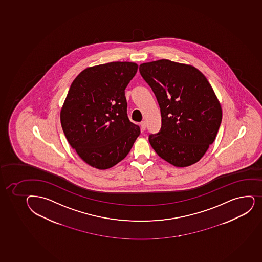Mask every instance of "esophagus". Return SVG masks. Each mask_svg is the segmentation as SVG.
Masks as SVG:
<instances>
[{
  "mask_svg": "<svg viewBox=\"0 0 262 262\" xmlns=\"http://www.w3.org/2000/svg\"><path fill=\"white\" fill-rule=\"evenodd\" d=\"M140 127H141V129H142V130H144V129H146V122L145 121L141 122Z\"/></svg>",
  "mask_w": 262,
  "mask_h": 262,
  "instance_id": "34e87169",
  "label": "esophagus"
}]
</instances>
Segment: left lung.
Listing matches in <instances>:
<instances>
[{"label": "left lung", "instance_id": "left-lung-1", "mask_svg": "<svg viewBox=\"0 0 262 262\" xmlns=\"http://www.w3.org/2000/svg\"><path fill=\"white\" fill-rule=\"evenodd\" d=\"M139 70L162 114V128L149 136L150 145L176 167L194 164L215 141L221 124V105L212 86L197 68L170 60L143 62Z\"/></svg>", "mask_w": 262, "mask_h": 262}]
</instances>
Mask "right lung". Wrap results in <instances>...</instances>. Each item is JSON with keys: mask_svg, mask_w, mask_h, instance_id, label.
<instances>
[{"mask_svg": "<svg viewBox=\"0 0 262 262\" xmlns=\"http://www.w3.org/2000/svg\"><path fill=\"white\" fill-rule=\"evenodd\" d=\"M133 62H112L82 70L60 112L62 130L81 160L105 170L125 158L140 134L127 117L124 89L138 71Z\"/></svg>", "mask_w": 262, "mask_h": 262, "instance_id": "1", "label": "right lung"}]
</instances>
